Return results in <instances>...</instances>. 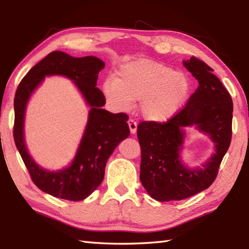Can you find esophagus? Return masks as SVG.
<instances>
[{
    "instance_id": "34e87169",
    "label": "esophagus",
    "mask_w": 249,
    "mask_h": 249,
    "mask_svg": "<svg viewBox=\"0 0 249 249\" xmlns=\"http://www.w3.org/2000/svg\"><path fill=\"white\" fill-rule=\"evenodd\" d=\"M127 123H128V126H129L130 134L135 135V134L137 133V123H136V122H135L134 120H131V119H129V120H128Z\"/></svg>"
}]
</instances>
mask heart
<instances>
[{"label":"heart","instance_id":"heart-1","mask_svg":"<svg viewBox=\"0 0 249 249\" xmlns=\"http://www.w3.org/2000/svg\"><path fill=\"white\" fill-rule=\"evenodd\" d=\"M188 91V79L183 72L150 59L123 64L115 79H107L103 84L106 102L113 109L128 111L140 100L142 118L156 123L172 118Z\"/></svg>","mask_w":249,"mask_h":249}]
</instances>
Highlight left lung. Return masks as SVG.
<instances>
[{
    "label": "left lung",
    "instance_id": "1",
    "mask_svg": "<svg viewBox=\"0 0 249 249\" xmlns=\"http://www.w3.org/2000/svg\"><path fill=\"white\" fill-rule=\"evenodd\" d=\"M183 65L198 80V89L167 123L142 122L137 134L141 147L140 181L151 198L160 202L186 199L209 188L231 142L230 94L204 62L192 56ZM190 127L214 143L213 154L200 167L188 166L182 160Z\"/></svg>",
    "mask_w": 249,
    "mask_h": 249
}]
</instances>
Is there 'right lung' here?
Returning a JSON list of instances; mask_svg holds the SVG:
<instances>
[{
	"label": "right lung",
	"instance_id": "right-lung-1",
	"mask_svg": "<svg viewBox=\"0 0 249 249\" xmlns=\"http://www.w3.org/2000/svg\"><path fill=\"white\" fill-rule=\"evenodd\" d=\"M105 63L96 56L73 57L63 51H53L32 67L16 91L14 139L34 184L53 197L80 201L89 197L105 177L109 157L121 141L129 136L125 113H111L102 107L106 104L102 91L96 88L99 71ZM66 76L75 86L90 108L87 126L75 157L67 167L48 171L38 165L25 143L24 121L31 95L46 76Z\"/></svg>",
	"mask_w": 249,
	"mask_h": 249
}]
</instances>
